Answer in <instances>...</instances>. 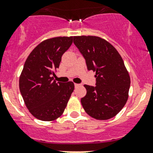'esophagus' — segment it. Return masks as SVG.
I'll list each match as a JSON object with an SVG mask.
<instances>
[{
    "instance_id": "34e87169",
    "label": "esophagus",
    "mask_w": 153,
    "mask_h": 153,
    "mask_svg": "<svg viewBox=\"0 0 153 153\" xmlns=\"http://www.w3.org/2000/svg\"><path fill=\"white\" fill-rule=\"evenodd\" d=\"M80 85H79V84H75V88H78V87H79Z\"/></svg>"
}]
</instances>
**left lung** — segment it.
<instances>
[{
	"mask_svg": "<svg viewBox=\"0 0 153 153\" xmlns=\"http://www.w3.org/2000/svg\"><path fill=\"white\" fill-rule=\"evenodd\" d=\"M73 42L96 72V86L85 85L87 94L81 102L92 118L107 120L117 115L128 98L131 79L122 56L110 43L96 36H75Z\"/></svg>",
	"mask_w": 153,
	"mask_h": 153,
	"instance_id": "1",
	"label": "left lung"
}]
</instances>
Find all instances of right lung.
Wrapping results in <instances>:
<instances>
[{"mask_svg":"<svg viewBox=\"0 0 153 153\" xmlns=\"http://www.w3.org/2000/svg\"><path fill=\"white\" fill-rule=\"evenodd\" d=\"M73 37H56L39 44L28 56L19 77V90L27 109L45 122L59 118L73 92L72 81L53 80L62 56L72 44Z\"/></svg>","mask_w":153,"mask_h":153,"instance_id":"right-lung-1","label":"right lung"}]
</instances>
